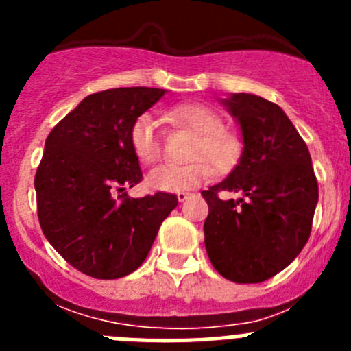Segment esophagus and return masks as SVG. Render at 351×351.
I'll list each match as a JSON object with an SVG mask.
<instances>
[{
    "mask_svg": "<svg viewBox=\"0 0 351 351\" xmlns=\"http://www.w3.org/2000/svg\"><path fill=\"white\" fill-rule=\"evenodd\" d=\"M188 197H190V193H186V191H178V200H179V202H184V200Z\"/></svg>",
    "mask_w": 351,
    "mask_h": 351,
    "instance_id": "1",
    "label": "esophagus"
}]
</instances>
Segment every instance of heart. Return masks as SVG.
I'll list each match as a JSON object with an SVG mask.
<instances>
[{
    "instance_id": "b5f03b06",
    "label": "heart",
    "mask_w": 351,
    "mask_h": 351,
    "mask_svg": "<svg viewBox=\"0 0 351 351\" xmlns=\"http://www.w3.org/2000/svg\"><path fill=\"white\" fill-rule=\"evenodd\" d=\"M165 119L182 125L197 133L188 165L163 163L147 173V186L154 191H184L210 178V167L216 172L232 170L241 156V142L234 133L223 128L216 110L204 104H182L169 108ZM130 144L141 163L151 165L161 154L160 121L151 114H142L132 126Z\"/></svg>"
}]
</instances>
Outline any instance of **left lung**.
<instances>
[{
    "instance_id": "8db88e82",
    "label": "left lung",
    "mask_w": 351,
    "mask_h": 351,
    "mask_svg": "<svg viewBox=\"0 0 351 351\" xmlns=\"http://www.w3.org/2000/svg\"><path fill=\"white\" fill-rule=\"evenodd\" d=\"M223 105L241 126L244 149L230 176L202 191L206 250L226 280L262 283L308 243L318 182L308 145L280 105L247 93H234ZM221 191L239 198L221 201Z\"/></svg>"
}]
</instances>
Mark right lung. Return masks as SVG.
Segmentation results:
<instances>
[{
	"label": "right lung",
	"mask_w": 351,
	"mask_h": 351,
	"mask_svg": "<svg viewBox=\"0 0 351 351\" xmlns=\"http://www.w3.org/2000/svg\"><path fill=\"white\" fill-rule=\"evenodd\" d=\"M165 89L116 88L86 96L49 133L35 176L43 235L70 265L117 280L142 265L178 197L123 193L142 181L130 132ZM120 195H117V193Z\"/></svg>",
	"instance_id": "right-lung-1"
}]
</instances>
